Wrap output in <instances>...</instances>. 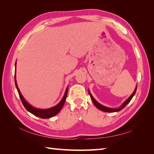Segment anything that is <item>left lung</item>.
Wrapping results in <instances>:
<instances>
[{
  "label": "left lung",
  "instance_id": "1",
  "mask_svg": "<svg viewBox=\"0 0 154 154\" xmlns=\"http://www.w3.org/2000/svg\"><path fill=\"white\" fill-rule=\"evenodd\" d=\"M136 89H137V86L136 87L134 92H133V93L132 94V95H131V96H130V97L127 99V100H126L124 102V103L122 104V105L121 106V107H119V108H116V109L109 108V107H105V106H103V105H101L100 103H99L94 98V97L92 96V95L91 94L90 91H88V92H89V94H90V97H91V100H92V101H93V103H94V104L95 105V107H96L97 109H100V110H101V111H102L109 112H117V111H119L122 110V109H123V108L125 107V106L129 103L130 101H131V100H132V98L133 97V96H134L135 93H136Z\"/></svg>",
  "mask_w": 154,
  "mask_h": 154
}]
</instances>
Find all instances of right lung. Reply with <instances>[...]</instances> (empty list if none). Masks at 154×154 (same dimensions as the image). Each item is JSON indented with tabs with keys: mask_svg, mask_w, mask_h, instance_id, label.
<instances>
[{
	"mask_svg": "<svg viewBox=\"0 0 154 154\" xmlns=\"http://www.w3.org/2000/svg\"><path fill=\"white\" fill-rule=\"evenodd\" d=\"M16 64V63H15V66ZM14 79H15V85L16 87L17 88V90H18L19 96L21 99V101L22 102V104L24 106V107L26 109V110H28L29 112H30L31 113H32L33 115L37 116L39 118L42 119H48V118H51L53 117V116L56 115L57 114L59 113L60 112V111L61 110V109L63 108L64 102H65V100L66 99V96H67V93H68V88H66L65 93H64V97H63L62 100H61L59 103H58L56 106H54L53 107H51L49 109H37V108H35L33 107V106H32L31 105H29L28 102L26 101V100L22 96V95L20 92L19 88L18 87V85H17V82H16V74L14 76Z\"/></svg>",
	"mask_w": 154,
	"mask_h": 154,
	"instance_id": "add662e5",
	"label": "right lung"
}]
</instances>
